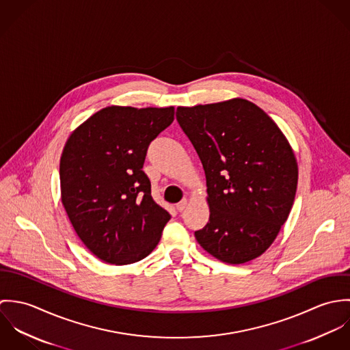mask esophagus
<instances>
[{"instance_id": "1", "label": "esophagus", "mask_w": 350, "mask_h": 350, "mask_svg": "<svg viewBox=\"0 0 350 350\" xmlns=\"http://www.w3.org/2000/svg\"><path fill=\"white\" fill-rule=\"evenodd\" d=\"M186 207H187V200H182L179 203H176V208L179 211H183Z\"/></svg>"}]
</instances>
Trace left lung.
Here are the masks:
<instances>
[{"mask_svg":"<svg viewBox=\"0 0 350 350\" xmlns=\"http://www.w3.org/2000/svg\"><path fill=\"white\" fill-rule=\"evenodd\" d=\"M176 120L200 156L210 218L200 247L228 264L250 261L276 239L295 200L298 164L287 139L243 98L178 107Z\"/></svg>","mask_w":350,"mask_h":350,"instance_id":"1","label":"left lung"}]
</instances>
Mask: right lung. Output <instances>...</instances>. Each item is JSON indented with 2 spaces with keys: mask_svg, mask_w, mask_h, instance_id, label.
Here are the masks:
<instances>
[{
  "mask_svg": "<svg viewBox=\"0 0 350 350\" xmlns=\"http://www.w3.org/2000/svg\"><path fill=\"white\" fill-rule=\"evenodd\" d=\"M172 106H109L68 137L60 157L62 202L93 254L140 261L156 248L170 213L150 196L143 165L150 143L174 121Z\"/></svg>",
  "mask_w": 350,
  "mask_h": 350,
  "instance_id": "right-lung-1",
  "label": "right lung"
}]
</instances>
